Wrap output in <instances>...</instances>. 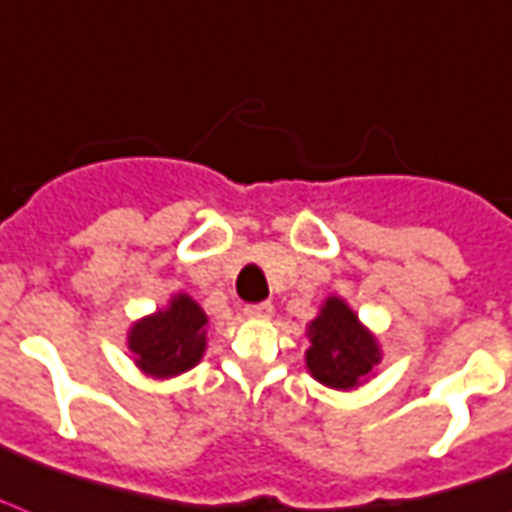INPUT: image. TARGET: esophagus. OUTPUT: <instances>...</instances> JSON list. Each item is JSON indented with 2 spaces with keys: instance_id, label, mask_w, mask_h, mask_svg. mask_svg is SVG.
<instances>
[{
  "instance_id": "esophagus-1",
  "label": "esophagus",
  "mask_w": 512,
  "mask_h": 512,
  "mask_svg": "<svg viewBox=\"0 0 512 512\" xmlns=\"http://www.w3.org/2000/svg\"><path fill=\"white\" fill-rule=\"evenodd\" d=\"M244 314L252 319H268L273 314V306L271 303H255V306L244 308Z\"/></svg>"
}]
</instances>
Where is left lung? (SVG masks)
Returning a JSON list of instances; mask_svg holds the SVG:
<instances>
[{"instance_id":"left-lung-1","label":"left lung","mask_w":512,"mask_h":512,"mask_svg":"<svg viewBox=\"0 0 512 512\" xmlns=\"http://www.w3.org/2000/svg\"><path fill=\"white\" fill-rule=\"evenodd\" d=\"M306 368L319 384L333 389H354L381 362L376 335L362 325L346 300L327 298L317 319L308 325Z\"/></svg>"}]
</instances>
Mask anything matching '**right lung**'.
<instances>
[{
    "label": "right lung",
    "instance_id": "add662e5",
    "mask_svg": "<svg viewBox=\"0 0 512 512\" xmlns=\"http://www.w3.org/2000/svg\"><path fill=\"white\" fill-rule=\"evenodd\" d=\"M206 314L190 295L179 292L169 308L134 322L128 349L136 368L152 378H171L195 368L206 351Z\"/></svg>",
    "mask_w": 512,
    "mask_h": 512
}]
</instances>
